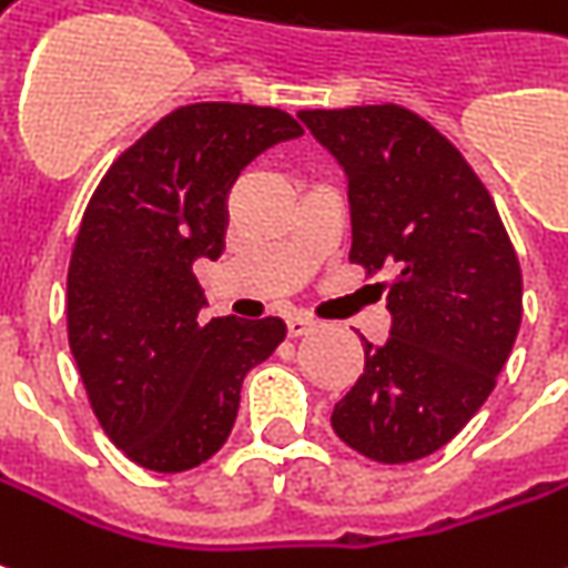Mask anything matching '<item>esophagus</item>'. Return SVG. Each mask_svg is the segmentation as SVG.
<instances>
[{
  "label": "esophagus",
  "instance_id": "esophagus-1",
  "mask_svg": "<svg viewBox=\"0 0 568 568\" xmlns=\"http://www.w3.org/2000/svg\"><path fill=\"white\" fill-rule=\"evenodd\" d=\"M313 328L311 316H304V313H292L288 320H285V332H288V338H301V335H307Z\"/></svg>",
  "mask_w": 568,
  "mask_h": 568
}]
</instances>
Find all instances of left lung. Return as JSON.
Returning a JSON list of instances; mask_svg holds the SVG:
<instances>
[{"label":"left lung","mask_w":568,"mask_h":568,"mask_svg":"<svg viewBox=\"0 0 568 568\" xmlns=\"http://www.w3.org/2000/svg\"><path fill=\"white\" fill-rule=\"evenodd\" d=\"M347 174L351 261L390 267V338L332 412L372 462L443 449L486 403L523 320V273L501 215L449 138L399 104L301 110Z\"/></svg>","instance_id":"left-lung-1"}]
</instances>
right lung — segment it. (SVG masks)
<instances>
[{
  "instance_id": "add662e5",
  "label": "right lung",
  "mask_w": 568,
  "mask_h": 568,
  "mask_svg": "<svg viewBox=\"0 0 568 568\" xmlns=\"http://www.w3.org/2000/svg\"><path fill=\"white\" fill-rule=\"evenodd\" d=\"M301 134L276 106H178L110 165L82 215L67 273L70 351L104 434L146 470L209 462L248 368L285 338L276 316L202 325L193 264L224 252L240 172Z\"/></svg>"
}]
</instances>
